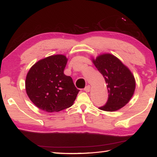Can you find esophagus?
Masks as SVG:
<instances>
[{"instance_id": "obj_1", "label": "esophagus", "mask_w": 157, "mask_h": 157, "mask_svg": "<svg viewBox=\"0 0 157 157\" xmlns=\"http://www.w3.org/2000/svg\"><path fill=\"white\" fill-rule=\"evenodd\" d=\"M84 90L86 91V93H88V92H90V86H89V85H88L87 86L85 87V88H84Z\"/></svg>"}]
</instances>
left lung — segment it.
<instances>
[{
  "instance_id": "1",
  "label": "left lung",
  "mask_w": 157,
  "mask_h": 157,
  "mask_svg": "<svg viewBox=\"0 0 157 157\" xmlns=\"http://www.w3.org/2000/svg\"><path fill=\"white\" fill-rule=\"evenodd\" d=\"M93 63L104 76L108 92L107 103L99 108L108 112L117 111L126 106L135 93L136 82L126 65L113 54L103 53L91 58Z\"/></svg>"
}]
</instances>
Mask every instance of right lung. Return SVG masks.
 <instances>
[{
	"label": "right lung",
	"instance_id": "right-lung-1",
	"mask_svg": "<svg viewBox=\"0 0 157 157\" xmlns=\"http://www.w3.org/2000/svg\"><path fill=\"white\" fill-rule=\"evenodd\" d=\"M68 58L57 54L40 59L28 71L25 89L30 100L42 110L59 112L71 107L79 90L64 74Z\"/></svg>",
	"mask_w": 157,
	"mask_h": 157
}]
</instances>
